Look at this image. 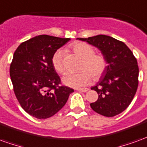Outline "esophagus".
<instances>
[{"label": "esophagus", "instance_id": "obj_1", "mask_svg": "<svg viewBox=\"0 0 147 147\" xmlns=\"http://www.w3.org/2000/svg\"><path fill=\"white\" fill-rule=\"evenodd\" d=\"M78 91H80V92H86L89 90V88H80V89H76Z\"/></svg>", "mask_w": 147, "mask_h": 147}]
</instances>
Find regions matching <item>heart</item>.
Returning <instances> with one entry per match:
<instances>
[{"instance_id": "obj_1", "label": "heart", "mask_w": 147, "mask_h": 147, "mask_svg": "<svg viewBox=\"0 0 147 147\" xmlns=\"http://www.w3.org/2000/svg\"><path fill=\"white\" fill-rule=\"evenodd\" d=\"M72 49L78 56L83 59L81 64L83 71L78 73L67 72L62 78L64 84L73 88H80L90 84L93 77L94 80H98L107 67L105 57L102 54H95L92 46L85 42L76 43ZM64 53V50L57 49L52 58L53 66L59 73H63L65 71Z\"/></svg>"}]
</instances>
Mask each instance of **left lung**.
<instances>
[{
    "label": "left lung",
    "instance_id": "8db88e82",
    "mask_svg": "<svg viewBox=\"0 0 147 147\" xmlns=\"http://www.w3.org/2000/svg\"><path fill=\"white\" fill-rule=\"evenodd\" d=\"M77 39L98 49L107 61L105 71L91 87L98 98L90 107L105 117L121 113L131 104L139 84V67L132 52L123 42L108 35Z\"/></svg>",
    "mask_w": 147,
    "mask_h": 147
}]
</instances>
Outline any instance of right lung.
<instances>
[{"instance_id":"1","label":"right lung","mask_w":147,"mask_h":147,"mask_svg":"<svg viewBox=\"0 0 147 147\" xmlns=\"http://www.w3.org/2000/svg\"><path fill=\"white\" fill-rule=\"evenodd\" d=\"M70 38L42 34L18 46L10 65L15 94L21 107L37 119L53 117L66 104L74 90L61 86L52 64L55 52Z\"/></svg>"}]
</instances>
